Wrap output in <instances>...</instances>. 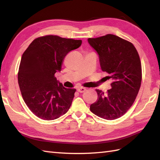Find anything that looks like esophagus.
Segmentation results:
<instances>
[{"label": "esophagus", "instance_id": "34e87169", "mask_svg": "<svg viewBox=\"0 0 160 160\" xmlns=\"http://www.w3.org/2000/svg\"><path fill=\"white\" fill-rule=\"evenodd\" d=\"M77 91L79 93H83L86 91V89H85V88H83V87H79V88H78V89H77Z\"/></svg>", "mask_w": 160, "mask_h": 160}]
</instances>
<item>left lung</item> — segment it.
Here are the masks:
<instances>
[{"instance_id":"1","label":"left lung","mask_w":160,"mask_h":160,"mask_svg":"<svg viewBox=\"0 0 160 160\" xmlns=\"http://www.w3.org/2000/svg\"><path fill=\"white\" fill-rule=\"evenodd\" d=\"M99 56L101 69L111 79V89L104 93L96 90L98 100L90 110L97 116L113 120L127 113L133 104L142 82L140 56L134 45L113 34L88 38Z\"/></svg>"}]
</instances>
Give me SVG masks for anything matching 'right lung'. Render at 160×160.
Listing matches in <instances>:
<instances>
[{
  "label": "right lung",
  "instance_id": "1",
  "mask_svg": "<svg viewBox=\"0 0 160 160\" xmlns=\"http://www.w3.org/2000/svg\"><path fill=\"white\" fill-rule=\"evenodd\" d=\"M81 40L45 36L33 40L20 60L18 81L27 106L37 117L53 120L65 114L76 89H67L57 80L64 57L78 49Z\"/></svg>",
  "mask_w": 160,
  "mask_h": 160
}]
</instances>
